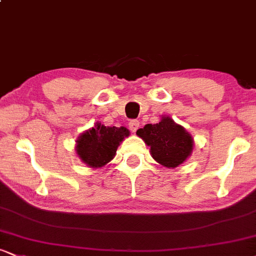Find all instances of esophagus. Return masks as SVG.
I'll return each instance as SVG.
<instances>
[{"mask_svg": "<svg viewBox=\"0 0 256 256\" xmlns=\"http://www.w3.org/2000/svg\"><path fill=\"white\" fill-rule=\"evenodd\" d=\"M128 128H130V130L132 132H136L137 128H140V122H138V120H130V122H128Z\"/></svg>", "mask_w": 256, "mask_h": 256, "instance_id": "1", "label": "esophagus"}]
</instances>
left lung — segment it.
I'll use <instances>...</instances> for the list:
<instances>
[{
  "mask_svg": "<svg viewBox=\"0 0 256 256\" xmlns=\"http://www.w3.org/2000/svg\"><path fill=\"white\" fill-rule=\"evenodd\" d=\"M136 134L150 146L152 158L167 168L178 167L192 155V134L170 116H162L158 124H146Z\"/></svg>",
  "mask_w": 256,
  "mask_h": 256,
  "instance_id": "8db88e82",
  "label": "left lung"
}]
</instances>
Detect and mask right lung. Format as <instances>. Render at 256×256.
<instances>
[{
	"mask_svg": "<svg viewBox=\"0 0 256 256\" xmlns=\"http://www.w3.org/2000/svg\"><path fill=\"white\" fill-rule=\"evenodd\" d=\"M130 134L124 126L110 128L96 122L95 128L86 130L77 140L76 152L84 164L92 168L104 166L116 156L120 143Z\"/></svg>",
	"mask_w": 256,
	"mask_h": 256,
	"instance_id": "1",
	"label": "right lung"
}]
</instances>
